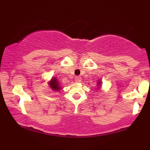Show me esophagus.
<instances>
[{"mask_svg":"<svg viewBox=\"0 0 150 150\" xmlns=\"http://www.w3.org/2000/svg\"><path fill=\"white\" fill-rule=\"evenodd\" d=\"M75 82H80L81 81V77H79V76H77V77H75Z\"/></svg>","mask_w":150,"mask_h":150,"instance_id":"obj_1","label":"esophagus"}]
</instances>
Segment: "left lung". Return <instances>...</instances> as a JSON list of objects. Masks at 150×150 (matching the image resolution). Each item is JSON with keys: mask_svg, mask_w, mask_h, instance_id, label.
<instances>
[{"mask_svg": "<svg viewBox=\"0 0 150 150\" xmlns=\"http://www.w3.org/2000/svg\"><path fill=\"white\" fill-rule=\"evenodd\" d=\"M101 83H102V82H101V80H99V82H97V87H98V89H99V88H101Z\"/></svg>", "mask_w": 150, "mask_h": 150, "instance_id": "8db88e82", "label": "left lung"}]
</instances>
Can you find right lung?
I'll list each match as a JSON object with an SVG mask.
<instances>
[{
  "label": "right lung",
  "instance_id": "1",
  "mask_svg": "<svg viewBox=\"0 0 150 150\" xmlns=\"http://www.w3.org/2000/svg\"><path fill=\"white\" fill-rule=\"evenodd\" d=\"M48 85L50 87L53 92H59L61 89H63V87H61V83H60L59 80H58L56 77H52V78L51 79V80L48 82Z\"/></svg>",
  "mask_w": 150,
  "mask_h": 150
}]
</instances>
